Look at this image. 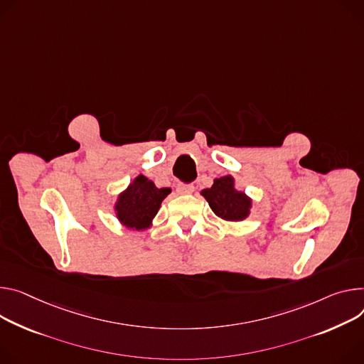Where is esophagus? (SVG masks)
I'll return each instance as SVG.
<instances>
[{
  "instance_id": "1",
  "label": "esophagus",
  "mask_w": 364,
  "mask_h": 364,
  "mask_svg": "<svg viewBox=\"0 0 364 364\" xmlns=\"http://www.w3.org/2000/svg\"><path fill=\"white\" fill-rule=\"evenodd\" d=\"M176 188H177V191L180 194H190V193L194 191V186L193 184H183V183H180V184H177Z\"/></svg>"
}]
</instances>
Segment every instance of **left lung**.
Returning <instances> with one entry per match:
<instances>
[{
    "label": "left lung",
    "mask_w": 364,
    "mask_h": 364,
    "mask_svg": "<svg viewBox=\"0 0 364 364\" xmlns=\"http://www.w3.org/2000/svg\"><path fill=\"white\" fill-rule=\"evenodd\" d=\"M202 194L210 209L225 220H242L250 213L251 200L244 193L235 190L234 178L230 176L216 178L213 186L203 190Z\"/></svg>",
    "instance_id": "1"
}]
</instances>
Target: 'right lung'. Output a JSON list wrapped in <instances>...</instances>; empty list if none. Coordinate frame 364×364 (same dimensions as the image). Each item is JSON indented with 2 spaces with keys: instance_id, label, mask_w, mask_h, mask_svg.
<instances>
[{
  "instance_id": "obj_1",
  "label": "right lung",
  "mask_w": 364,
  "mask_h": 364,
  "mask_svg": "<svg viewBox=\"0 0 364 364\" xmlns=\"http://www.w3.org/2000/svg\"><path fill=\"white\" fill-rule=\"evenodd\" d=\"M168 193L170 188H156L146 177H136L116 203L119 220L126 228L146 229Z\"/></svg>"
}]
</instances>
